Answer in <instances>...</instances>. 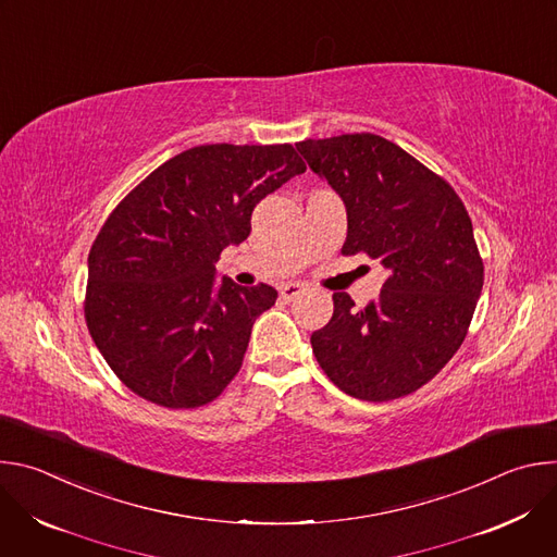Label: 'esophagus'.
<instances>
[{"mask_svg":"<svg viewBox=\"0 0 557 557\" xmlns=\"http://www.w3.org/2000/svg\"><path fill=\"white\" fill-rule=\"evenodd\" d=\"M306 290V286L304 284H299V282H290V284H284V286H280V295H282V299H293V297H297L299 293H304Z\"/></svg>","mask_w":557,"mask_h":557,"instance_id":"34e87169","label":"esophagus"}]
</instances>
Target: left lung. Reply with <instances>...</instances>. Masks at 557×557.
I'll return each mask as SVG.
<instances>
[{"instance_id": "left-lung-1", "label": "left lung", "mask_w": 557, "mask_h": 557, "mask_svg": "<svg viewBox=\"0 0 557 557\" xmlns=\"http://www.w3.org/2000/svg\"><path fill=\"white\" fill-rule=\"evenodd\" d=\"M344 200L342 253L379 260L387 280L357 308L333 295L331 322L310 335L329 379L361 401H392L425 385L460 348L483 290V260L456 191L376 134L295 145Z\"/></svg>"}]
</instances>
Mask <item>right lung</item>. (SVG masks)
<instances>
[{"label":"right lung","instance_id":"add662e5","mask_svg":"<svg viewBox=\"0 0 557 557\" xmlns=\"http://www.w3.org/2000/svg\"><path fill=\"white\" fill-rule=\"evenodd\" d=\"M306 172L293 145H200L153 170L110 213L88 256L86 322L114 374L163 408H200L243 366L277 290L215 280L256 205Z\"/></svg>","mask_w":557,"mask_h":557}]
</instances>
